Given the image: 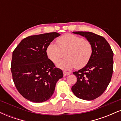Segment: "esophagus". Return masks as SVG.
<instances>
[{
	"instance_id": "esophagus-1",
	"label": "esophagus",
	"mask_w": 121,
	"mask_h": 121,
	"mask_svg": "<svg viewBox=\"0 0 121 121\" xmlns=\"http://www.w3.org/2000/svg\"><path fill=\"white\" fill-rule=\"evenodd\" d=\"M63 74H64V76H68V75L70 74V72H66V71H63Z\"/></svg>"
}]
</instances>
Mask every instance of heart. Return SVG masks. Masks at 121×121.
<instances>
[{"label": "heart", "instance_id": "1", "mask_svg": "<svg viewBox=\"0 0 121 121\" xmlns=\"http://www.w3.org/2000/svg\"><path fill=\"white\" fill-rule=\"evenodd\" d=\"M57 42V44L50 43L47 53L54 63L65 55L66 57L57 64L60 68L64 70H70L74 67L81 69L89 62L93 54V45L90 41L75 35L66 34L58 38Z\"/></svg>", "mask_w": 121, "mask_h": 121}]
</instances>
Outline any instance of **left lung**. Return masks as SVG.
Here are the masks:
<instances>
[{"label":"left lung","mask_w":121,"mask_h":121,"mask_svg":"<svg viewBox=\"0 0 121 121\" xmlns=\"http://www.w3.org/2000/svg\"><path fill=\"white\" fill-rule=\"evenodd\" d=\"M85 37L93 45V54L88 64L73 74L77 82L72 87L76 97L91 101L99 97L106 89L113 71V52L104 37L91 32H73Z\"/></svg>","instance_id":"obj_1"}]
</instances>
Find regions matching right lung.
<instances>
[{
  "label": "right lung",
  "instance_id": "1",
  "mask_svg": "<svg viewBox=\"0 0 121 121\" xmlns=\"http://www.w3.org/2000/svg\"><path fill=\"white\" fill-rule=\"evenodd\" d=\"M60 35L51 32L30 36L13 51L12 79L19 93L28 100L40 103L49 99L63 77L62 70L56 68L47 53L48 45Z\"/></svg>",
  "mask_w": 121,
  "mask_h": 121
}]
</instances>
